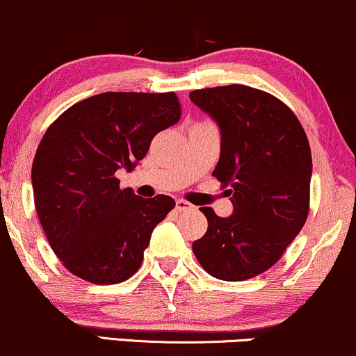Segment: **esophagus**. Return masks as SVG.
I'll use <instances>...</instances> for the list:
<instances>
[{
  "label": "esophagus",
  "mask_w": 356,
  "mask_h": 356,
  "mask_svg": "<svg viewBox=\"0 0 356 356\" xmlns=\"http://www.w3.org/2000/svg\"><path fill=\"white\" fill-rule=\"evenodd\" d=\"M195 207L191 203L186 202V200H177V210L178 211H190L193 210Z\"/></svg>",
  "instance_id": "obj_1"
}]
</instances>
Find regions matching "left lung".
I'll use <instances>...</instances> for the list:
<instances>
[{
    "instance_id": "8db88e82",
    "label": "left lung",
    "mask_w": 356,
    "mask_h": 356,
    "mask_svg": "<svg viewBox=\"0 0 356 356\" xmlns=\"http://www.w3.org/2000/svg\"><path fill=\"white\" fill-rule=\"evenodd\" d=\"M190 101L220 129L213 177L230 186L234 205L225 218L200 209L209 229L193 242V254L213 277L245 281L273 267L305 225L309 143L293 111L267 92L223 86L190 92Z\"/></svg>"
}]
</instances>
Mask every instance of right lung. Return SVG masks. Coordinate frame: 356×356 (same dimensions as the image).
<instances>
[{"label":"right lung","instance_id":"obj_1","mask_svg":"<svg viewBox=\"0 0 356 356\" xmlns=\"http://www.w3.org/2000/svg\"><path fill=\"white\" fill-rule=\"evenodd\" d=\"M175 92H104L69 107L47 129L31 166L37 213L62 264L92 284H118L141 266L175 200L119 188L151 139L177 124Z\"/></svg>","mask_w":356,"mask_h":356}]
</instances>
